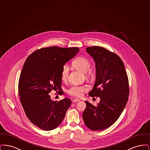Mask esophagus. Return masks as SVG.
I'll return each instance as SVG.
<instances>
[{
    "instance_id": "34e87169",
    "label": "esophagus",
    "mask_w": 150,
    "mask_h": 150,
    "mask_svg": "<svg viewBox=\"0 0 150 150\" xmlns=\"http://www.w3.org/2000/svg\"><path fill=\"white\" fill-rule=\"evenodd\" d=\"M80 100L78 99H74L72 100V102H79Z\"/></svg>"
}]
</instances>
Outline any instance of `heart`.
<instances>
[{
  "mask_svg": "<svg viewBox=\"0 0 150 150\" xmlns=\"http://www.w3.org/2000/svg\"><path fill=\"white\" fill-rule=\"evenodd\" d=\"M74 67L82 72H86V74L91 75L92 74V70L89 69L91 66L90 60L84 57H79L74 59L72 63ZM61 79L62 80H66L69 76V67L67 64H64L61 69L60 73ZM88 89L87 86L72 85L67 89V92L72 96L80 97L82 96L83 92Z\"/></svg>",
  "mask_w": 150,
  "mask_h": 150,
  "instance_id": "obj_1",
  "label": "heart"
}]
</instances>
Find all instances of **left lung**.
<instances>
[{
	"instance_id": "left-lung-1",
	"label": "left lung",
	"mask_w": 150,
	"mask_h": 150,
	"mask_svg": "<svg viewBox=\"0 0 150 150\" xmlns=\"http://www.w3.org/2000/svg\"><path fill=\"white\" fill-rule=\"evenodd\" d=\"M86 50L96 67V83L89 95L100 100L97 106L85 101L83 119L88 128L98 131L110 127L120 117L128 100V78L122 59L114 52L98 46Z\"/></svg>"
}]
</instances>
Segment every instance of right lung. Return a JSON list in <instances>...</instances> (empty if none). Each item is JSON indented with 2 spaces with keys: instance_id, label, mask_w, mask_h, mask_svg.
Returning a JSON list of instances; mask_svg holds the SVG:
<instances>
[{
  "instance_id": "obj_1",
  "label": "right lung",
  "mask_w": 150,
  "mask_h": 150,
  "mask_svg": "<svg viewBox=\"0 0 150 150\" xmlns=\"http://www.w3.org/2000/svg\"><path fill=\"white\" fill-rule=\"evenodd\" d=\"M79 51V48L44 47L27 58L18 82L20 101L26 116L44 130L56 128L64 120L71 100L53 101L49 95L54 90L62 94L60 73L62 66Z\"/></svg>"
}]
</instances>
